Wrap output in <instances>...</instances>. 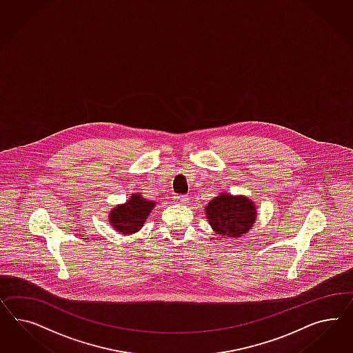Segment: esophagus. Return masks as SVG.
Listing matches in <instances>:
<instances>
[{"instance_id": "34e87169", "label": "esophagus", "mask_w": 353, "mask_h": 353, "mask_svg": "<svg viewBox=\"0 0 353 353\" xmlns=\"http://www.w3.org/2000/svg\"><path fill=\"white\" fill-rule=\"evenodd\" d=\"M174 201L180 204L188 203L189 198L185 196V195H174Z\"/></svg>"}]
</instances>
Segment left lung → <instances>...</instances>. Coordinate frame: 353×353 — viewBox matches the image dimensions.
I'll list each match as a JSON object with an SVG mask.
<instances>
[{"instance_id":"left-lung-1","label":"left lung","mask_w":353,"mask_h":353,"mask_svg":"<svg viewBox=\"0 0 353 353\" xmlns=\"http://www.w3.org/2000/svg\"><path fill=\"white\" fill-rule=\"evenodd\" d=\"M208 223L217 234L241 238L256 220V205L243 195L220 192L205 207Z\"/></svg>"}]
</instances>
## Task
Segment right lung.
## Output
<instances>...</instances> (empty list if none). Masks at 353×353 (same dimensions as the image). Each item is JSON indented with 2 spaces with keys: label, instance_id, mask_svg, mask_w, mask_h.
I'll return each instance as SVG.
<instances>
[{
  "label": "right lung",
  "instance_id": "add662e5",
  "mask_svg": "<svg viewBox=\"0 0 353 353\" xmlns=\"http://www.w3.org/2000/svg\"><path fill=\"white\" fill-rule=\"evenodd\" d=\"M155 202L145 199L141 194H132L124 204L111 210L108 223L120 234H133L143 226Z\"/></svg>",
  "mask_w": 353,
  "mask_h": 353
}]
</instances>
